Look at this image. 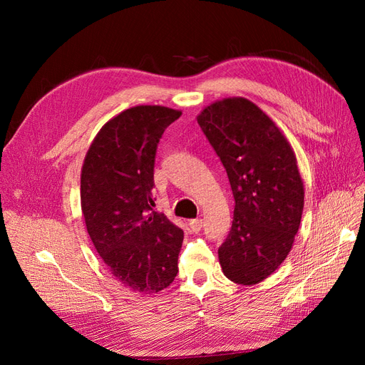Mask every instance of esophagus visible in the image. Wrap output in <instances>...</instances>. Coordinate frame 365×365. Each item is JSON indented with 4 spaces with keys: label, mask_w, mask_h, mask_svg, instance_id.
Wrapping results in <instances>:
<instances>
[{
    "label": "esophagus",
    "mask_w": 365,
    "mask_h": 365,
    "mask_svg": "<svg viewBox=\"0 0 365 365\" xmlns=\"http://www.w3.org/2000/svg\"><path fill=\"white\" fill-rule=\"evenodd\" d=\"M204 226L202 219H194V220H189V227L192 229V232H200Z\"/></svg>",
    "instance_id": "esophagus-1"
}]
</instances>
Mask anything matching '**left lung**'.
<instances>
[{
	"label": "left lung",
	"mask_w": 365,
	"mask_h": 365,
	"mask_svg": "<svg viewBox=\"0 0 365 365\" xmlns=\"http://www.w3.org/2000/svg\"><path fill=\"white\" fill-rule=\"evenodd\" d=\"M232 187L234 220L219 247L226 278L253 285L278 269L299 231L304 189L294 152L253 102L227 98L197 117Z\"/></svg>",
	"instance_id": "8db88e82"
}]
</instances>
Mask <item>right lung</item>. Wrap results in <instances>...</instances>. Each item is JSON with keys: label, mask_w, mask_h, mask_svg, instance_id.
Wrapping results in <instances>:
<instances>
[{"label": "right lung", "mask_w": 365, "mask_h": 365, "mask_svg": "<svg viewBox=\"0 0 365 365\" xmlns=\"http://www.w3.org/2000/svg\"><path fill=\"white\" fill-rule=\"evenodd\" d=\"M180 110L140 105L109 120L81 170L87 232L109 272L133 292L158 293L175 281L183 231L153 212L155 153Z\"/></svg>", "instance_id": "1"}]
</instances>
